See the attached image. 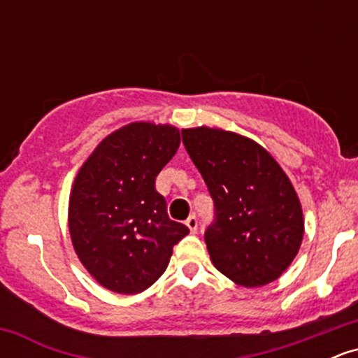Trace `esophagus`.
<instances>
[{
    "label": "esophagus",
    "mask_w": 358,
    "mask_h": 358,
    "mask_svg": "<svg viewBox=\"0 0 358 358\" xmlns=\"http://www.w3.org/2000/svg\"><path fill=\"white\" fill-rule=\"evenodd\" d=\"M185 224H187V227L190 229V231L195 234L196 232V229H199V220H196V217L195 215H190L188 217L187 220H185Z\"/></svg>",
    "instance_id": "1"
}]
</instances>
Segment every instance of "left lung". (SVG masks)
I'll use <instances>...</instances> for the list:
<instances>
[{
  "label": "left lung",
  "instance_id": "left-lung-1",
  "mask_svg": "<svg viewBox=\"0 0 358 358\" xmlns=\"http://www.w3.org/2000/svg\"><path fill=\"white\" fill-rule=\"evenodd\" d=\"M182 136L215 203V224L205 232L213 266L239 286L273 282L305 234L291 180L266 148L242 134L199 126Z\"/></svg>",
  "mask_w": 358,
  "mask_h": 358
}]
</instances>
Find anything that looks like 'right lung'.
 Returning <instances> with one entry per match:
<instances>
[{
  "label": "right lung",
  "mask_w": 358,
  "mask_h": 358,
  "mask_svg": "<svg viewBox=\"0 0 358 358\" xmlns=\"http://www.w3.org/2000/svg\"><path fill=\"white\" fill-rule=\"evenodd\" d=\"M180 146L171 124L136 121L108 134L73 180L69 231L87 273L106 289L138 294L165 273L188 227L170 220L155 180Z\"/></svg>",
  "instance_id": "1"
}]
</instances>
